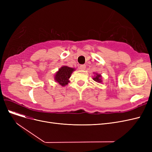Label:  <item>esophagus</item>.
I'll use <instances>...</instances> for the list:
<instances>
[{"label": "esophagus", "instance_id": "esophagus-1", "mask_svg": "<svg viewBox=\"0 0 152 152\" xmlns=\"http://www.w3.org/2000/svg\"><path fill=\"white\" fill-rule=\"evenodd\" d=\"M86 65H80L79 66V69H80V70H85L86 69Z\"/></svg>", "mask_w": 152, "mask_h": 152}]
</instances>
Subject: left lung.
<instances>
[{"mask_svg":"<svg viewBox=\"0 0 152 152\" xmlns=\"http://www.w3.org/2000/svg\"><path fill=\"white\" fill-rule=\"evenodd\" d=\"M101 77H102L101 75H99V74H98V73H96V76L93 78V80L96 82H102V79H101Z\"/></svg>","mask_w":152,"mask_h":152,"instance_id":"obj_1","label":"left lung"}]
</instances>
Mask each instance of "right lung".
<instances>
[{
	"label": "right lung",
	"instance_id": "add662e5",
	"mask_svg": "<svg viewBox=\"0 0 152 152\" xmlns=\"http://www.w3.org/2000/svg\"><path fill=\"white\" fill-rule=\"evenodd\" d=\"M75 70L74 68L68 67L66 66H62L55 75V80L62 86H65L69 82L68 79H70L72 72Z\"/></svg>",
	"mask_w": 152,
	"mask_h": 152
}]
</instances>
